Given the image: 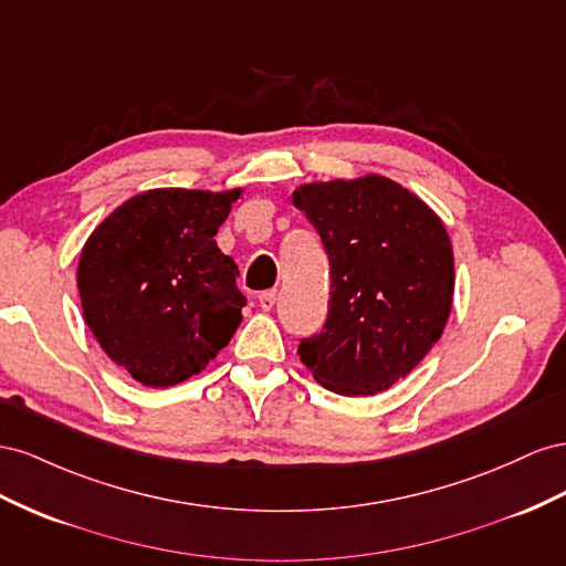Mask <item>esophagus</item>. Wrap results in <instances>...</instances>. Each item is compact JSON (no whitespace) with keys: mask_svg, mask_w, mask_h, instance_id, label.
<instances>
[{"mask_svg":"<svg viewBox=\"0 0 566 566\" xmlns=\"http://www.w3.org/2000/svg\"><path fill=\"white\" fill-rule=\"evenodd\" d=\"M258 303H261L263 311H272L274 303H277V289H268V292L258 296Z\"/></svg>","mask_w":566,"mask_h":566,"instance_id":"34e87169","label":"esophagus"}]
</instances>
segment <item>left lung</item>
Instances as JSON below:
<instances>
[{"instance_id":"left-lung-1","label":"left lung","mask_w":566,"mask_h":566,"mask_svg":"<svg viewBox=\"0 0 566 566\" xmlns=\"http://www.w3.org/2000/svg\"><path fill=\"white\" fill-rule=\"evenodd\" d=\"M294 203L332 274L327 319L301 338V363L334 394L386 391L422 363L448 322L455 263L443 222L379 175L303 185Z\"/></svg>"}]
</instances>
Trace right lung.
Segmentation results:
<instances>
[{
	"instance_id": "add662e5",
	"label": "right lung",
	"mask_w": 566,
	"mask_h": 566,
	"mask_svg": "<svg viewBox=\"0 0 566 566\" xmlns=\"http://www.w3.org/2000/svg\"><path fill=\"white\" fill-rule=\"evenodd\" d=\"M234 191L151 189L118 206L80 253L87 327L144 386L199 375L230 344L247 296L218 244Z\"/></svg>"
}]
</instances>
